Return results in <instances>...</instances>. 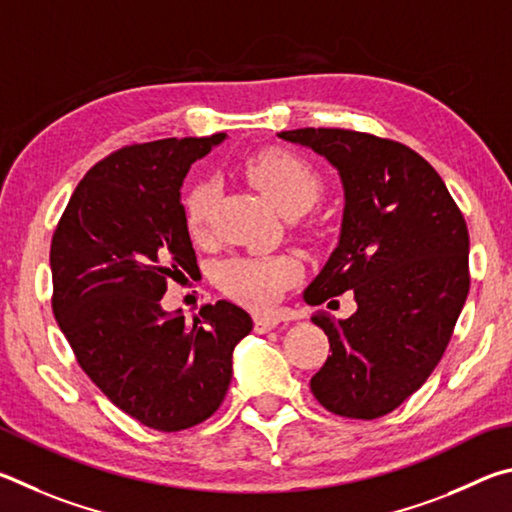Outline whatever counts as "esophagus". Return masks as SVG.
Returning <instances> with one entry per match:
<instances>
[{"instance_id":"esophagus-1","label":"esophagus","mask_w":512,"mask_h":512,"mask_svg":"<svg viewBox=\"0 0 512 512\" xmlns=\"http://www.w3.org/2000/svg\"><path fill=\"white\" fill-rule=\"evenodd\" d=\"M279 326V317L276 315H256L254 317V330L256 333H270L272 328Z\"/></svg>"}]
</instances>
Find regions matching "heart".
Listing matches in <instances>:
<instances>
[{
	"label": "heart",
	"instance_id": "b5f03b06",
	"mask_svg": "<svg viewBox=\"0 0 512 512\" xmlns=\"http://www.w3.org/2000/svg\"><path fill=\"white\" fill-rule=\"evenodd\" d=\"M245 175L281 213H303L321 193V177L308 159L285 148H265L251 155ZM213 202V184L197 179L184 193V220L197 236L206 227ZM299 279V265L290 256H236L218 270L220 288L251 308H267Z\"/></svg>",
	"mask_w": 512,
	"mask_h": 512
}]
</instances>
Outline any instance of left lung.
Here are the masks:
<instances>
[{"instance_id":"1","label":"left lung","mask_w":512,"mask_h":512,"mask_svg":"<svg viewBox=\"0 0 512 512\" xmlns=\"http://www.w3.org/2000/svg\"><path fill=\"white\" fill-rule=\"evenodd\" d=\"M339 170V245L303 292L310 306L353 290L348 319L312 315L330 351L310 389L328 411L373 420L400 407L441 362L470 290V236L441 175L393 139L342 128L279 134Z\"/></svg>"}]
</instances>
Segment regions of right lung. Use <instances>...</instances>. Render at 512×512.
<instances>
[{"label": "right lung", "mask_w": 512, "mask_h": 512, "mask_svg": "<svg viewBox=\"0 0 512 512\" xmlns=\"http://www.w3.org/2000/svg\"><path fill=\"white\" fill-rule=\"evenodd\" d=\"M224 134L132 143L80 179L51 240V308L89 380L125 414L182 432L215 414L254 321L229 301L166 315L168 279L197 272L179 200Z\"/></svg>", "instance_id": "obj_1"}]
</instances>
